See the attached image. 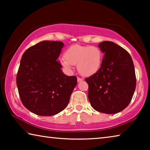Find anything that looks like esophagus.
<instances>
[{
    "mask_svg": "<svg viewBox=\"0 0 150 150\" xmlns=\"http://www.w3.org/2000/svg\"><path fill=\"white\" fill-rule=\"evenodd\" d=\"M83 79L82 78H80V77H77V82H81V81H83Z\"/></svg>",
    "mask_w": 150,
    "mask_h": 150,
    "instance_id": "1",
    "label": "esophagus"
}]
</instances>
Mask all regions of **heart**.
Listing matches in <instances>:
<instances>
[{"mask_svg": "<svg viewBox=\"0 0 150 150\" xmlns=\"http://www.w3.org/2000/svg\"><path fill=\"white\" fill-rule=\"evenodd\" d=\"M103 55L96 46L73 45L66 50L65 57L61 59V63L68 69L73 65H77V69L83 76H91L99 70Z\"/></svg>", "mask_w": 150, "mask_h": 150, "instance_id": "obj_1", "label": "heart"}]
</instances>
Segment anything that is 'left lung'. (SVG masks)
<instances>
[{
  "label": "left lung",
  "instance_id": "obj_1",
  "mask_svg": "<svg viewBox=\"0 0 150 150\" xmlns=\"http://www.w3.org/2000/svg\"><path fill=\"white\" fill-rule=\"evenodd\" d=\"M98 47L105 55L99 70L85 79L88 100L96 111L118 113L128 106L135 91L133 61L126 50L114 42H103Z\"/></svg>",
  "mask_w": 150,
  "mask_h": 150
}]
</instances>
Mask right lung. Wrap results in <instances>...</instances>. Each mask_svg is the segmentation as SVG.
<instances>
[{
	"instance_id": "right-lung-1",
	"label": "right lung",
	"mask_w": 150,
	"mask_h": 150,
	"mask_svg": "<svg viewBox=\"0 0 150 150\" xmlns=\"http://www.w3.org/2000/svg\"><path fill=\"white\" fill-rule=\"evenodd\" d=\"M63 47L62 42L43 41L27 49L20 60L16 75L20 100L37 115L64 110L77 85V77L63 74L57 61Z\"/></svg>"
}]
</instances>
